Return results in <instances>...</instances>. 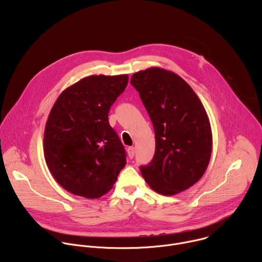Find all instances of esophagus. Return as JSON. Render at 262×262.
Listing matches in <instances>:
<instances>
[{"label": "esophagus", "instance_id": "34e87169", "mask_svg": "<svg viewBox=\"0 0 262 262\" xmlns=\"http://www.w3.org/2000/svg\"><path fill=\"white\" fill-rule=\"evenodd\" d=\"M127 155L129 157V159H133L135 156V148L134 147H128L127 148Z\"/></svg>", "mask_w": 262, "mask_h": 262}]
</instances>
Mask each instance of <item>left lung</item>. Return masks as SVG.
I'll return each mask as SVG.
<instances>
[{
    "label": "left lung",
    "mask_w": 262,
    "mask_h": 262,
    "mask_svg": "<svg viewBox=\"0 0 262 262\" xmlns=\"http://www.w3.org/2000/svg\"><path fill=\"white\" fill-rule=\"evenodd\" d=\"M130 84L156 133V154L150 164L141 167L142 176L161 195L188 190L205 173L212 150L210 122L201 100L178 74L160 67L134 73Z\"/></svg>",
    "instance_id": "left-lung-1"
}]
</instances>
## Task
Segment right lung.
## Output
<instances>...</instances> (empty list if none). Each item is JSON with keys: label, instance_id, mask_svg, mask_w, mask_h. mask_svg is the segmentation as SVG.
Masks as SVG:
<instances>
[{"label": "right lung", "instance_id": "obj_1", "mask_svg": "<svg viewBox=\"0 0 262 262\" xmlns=\"http://www.w3.org/2000/svg\"><path fill=\"white\" fill-rule=\"evenodd\" d=\"M127 83V74H94L66 88L54 103L45 129V159L69 193L100 198L124 168V147L107 116Z\"/></svg>", "mask_w": 262, "mask_h": 262}]
</instances>
